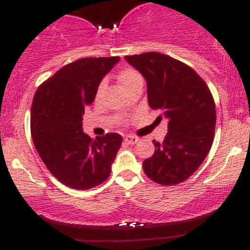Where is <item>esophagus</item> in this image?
<instances>
[{"label": "esophagus", "mask_w": 250, "mask_h": 250, "mask_svg": "<svg viewBox=\"0 0 250 250\" xmlns=\"http://www.w3.org/2000/svg\"><path fill=\"white\" fill-rule=\"evenodd\" d=\"M125 143H128V145H135V143L139 141V139H137L136 136H131V135H127V136L125 137Z\"/></svg>", "instance_id": "1"}]
</instances>
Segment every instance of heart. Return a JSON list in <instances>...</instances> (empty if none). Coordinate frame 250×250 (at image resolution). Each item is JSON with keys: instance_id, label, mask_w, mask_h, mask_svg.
Segmentation results:
<instances>
[{"instance_id": "1", "label": "heart", "mask_w": 250, "mask_h": 250, "mask_svg": "<svg viewBox=\"0 0 250 250\" xmlns=\"http://www.w3.org/2000/svg\"><path fill=\"white\" fill-rule=\"evenodd\" d=\"M139 80H142V77L139 73H137V71H135L134 69H123L120 71L119 74V81L125 90H127L130 85H133L135 82L139 81ZM103 85H104L103 83H100L99 84V87H97V95L102 91Z\"/></svg>"}]
</instances>
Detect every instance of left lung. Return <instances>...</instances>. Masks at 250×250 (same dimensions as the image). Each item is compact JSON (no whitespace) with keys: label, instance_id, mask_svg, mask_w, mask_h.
Returning a JSON list of instances; mask_svg holds the SVG:
<instances>
[{"label":"left lung","instance_id":"1","mask_svg":"<svg viewBox=\"0 0 250 250\" xmlns=\"http://www.w3.org/2000/svg\"><path fill=\"white\" fill-rule=\"evenodd\" d=\"M147 81L149 107L168 121L162 143L154 140L153 156L143 161L150 180L173 186L191 176L205 161L214 140L216 113L208 85L193 68L161 53L125 56Z\"/></svg>","mask_w":250,"mask_h":250}]
</instances>
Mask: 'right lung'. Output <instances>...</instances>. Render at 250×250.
I'll use <instances>...</instances> for the list:
<instances>
[{
    "label": "right lung",
    "mask_w": 250,
    "mask_h": 250,
    "mask_svg": "<svg viewBox=\"0 0 250 250\" xmlns=\"http://www.w3.org/2000/svg\"><path fill=\"white\" fill-rule=\"evenodd\" d=\"M119 61V56L77 60L43 82L34 96V146L48 170L67 187L85 190L110 175L122 136L109 133L93 140L83 133L82 116L103 76Z\"/></svg>",
    "instance_id": "add662e5"
}]
</instances>
